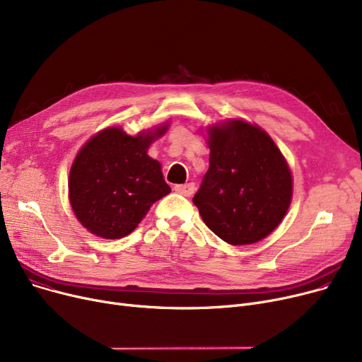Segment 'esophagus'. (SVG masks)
Listing matches in <instances>:
<instances>
[{"label":"esophagus","mask_w":362,"mask_h":362,"mask_svg":"<svg viewBox=\"0 0 362 362\" xmlns=\"http://www.w3.org/2000/svg\"><path fill=\"white\" fill-rule=\"evenodd\" d=\"M175 191L185 195V197H191L195 192V185L194 183H185V185H176Z\"/></svg>","instance_id":"esophagus-1"}]
</instances>
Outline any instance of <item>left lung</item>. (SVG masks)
Returning a JSON list of instances; mask_svg holds the SVG:
<instances>
[{"label":"left lung","mask_w":362,"mask_h":362,"mask_svg":"<svg viewBox=\"0 0 362 362\" xmlns=\"http://www.w3.org/2000/svg\"><path fill=\"white\" fill-rule=\"evenodd\" d=\"M210 168L194 204L208 229L230 245L267 238L286 216L292 173L259 126L227 120L208 127Z\"/></svg>","instance_id":"8db88e82"}]
</instances>
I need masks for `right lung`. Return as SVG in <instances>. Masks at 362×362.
<instances>
[{
  "mask_svg": "<svg viewBox=\"0 0 362 362\" xmlns=\"http://www.w3.org/2000/svg\"><path fill=\"white\" fill-rule=\"evenodd\" d=\"M168 124L130 136L122 127H107L92 136L76 156L69 176L74 216L104 239L132 233L151 205L171 192L161 164L146 152Z\"/></svg>",
  "mask_w": 362,
  "mask_h": 362,
  "instance_id": "right-lung-1",
  "label": "right lung"
}]
</instances>
